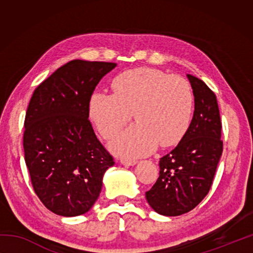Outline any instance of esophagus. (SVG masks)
I'll list each match as a JSON object with an SVG mask.
<instances>
[{"instance_id":"obj_1","label":"esophagus","mask_w":253,"mask_h":253,"mask_svg":"<svg viewBox=\"0 0 253 253\" xmlns=\"http://www.w3.org/2000/svg\"><path fill=\"white\" fill-rule=\"evenodd\" d=\"M121 163L125 166H134V165L137 164V161H135V160H126V158H123Z\"/></svg>"}]
</instances>
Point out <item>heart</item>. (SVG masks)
<instances>
[{
    "instance_id": "b5f03b06",
    "label": "heart",
    "mask_w": 253,
    "mask_h": 253,
    "mask_svg": "<svg viewBox=\"0 0 253 253\" xmlns=\"http://www.w3.org/2000/svg\"><path fill=\"white\" fill-rule=\"evenodd\" d=\"M114 93L96 91L89 100V117L102 138L110 139L130 121L128 127L110 143V149L124 157L151 154L160 144H178L191 126L194 93L183 77L169 76L153 68H137L116 76Z\"/></svg>"
}]
</instances>
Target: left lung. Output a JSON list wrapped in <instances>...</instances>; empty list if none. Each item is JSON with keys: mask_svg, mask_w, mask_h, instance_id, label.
I'll return each instance as SVG.
<instances>
[{"mask_svg": "<svg viewBox=\"0 0 253 253\" xmlns=\"http://www.w3.org/2000/svg\"><path fill=\"white\" fill-rule=\"evenodd\" d=\"M194 93V115L185 136L160 160V176L146 200L166 216L190 212L211 188L223 151L216 97L204 81L187 75Z\"/></svg>", "mask_w": 253, "mask_h": 253, "instance_id": "left-lung-1", "label": "left lung"}]
</instances>
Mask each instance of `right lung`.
<instances>
[{
  "label": "right lung",
  "mask_w": 253,
  "mask_h": 253,
  "mask_svg": "<svg viewBox=\"0 0 253 253\" xmlns=\"http://www.w3.org/2000/svg\"><path fill=\"white\" fill-rule=\"evenodd\" d=\"M116 63L72 60L38 85L24 121V160L33 190L58 215L88 212L115 164L89 121V100Z\"/></svg>",
  "instance_id": "right-lung-1"
}]
</instances>
